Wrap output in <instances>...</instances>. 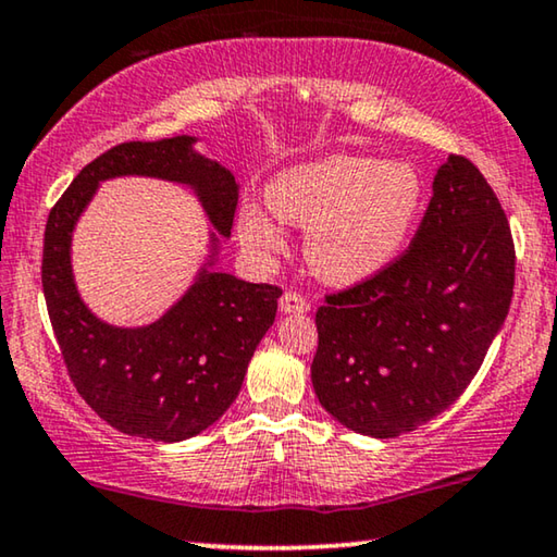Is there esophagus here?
Instances as JSON below:
<instances>
[{
  "label": "esophagus",
  "mask_w": 557,
  "mask_h": 557,
  "mask_svg": "<svg viewBox=\"0 0 557 557\" xmlns=\"http://www.w3.org/2000/svg\"><path fill=\"white\" fill-rule=\"evenodd\" d=\"M280 310L285 314H302L310 310V302L300 293H285L280 297Z\"/></svg>",
  "instance_id": "obj_1"
}]
</instances>
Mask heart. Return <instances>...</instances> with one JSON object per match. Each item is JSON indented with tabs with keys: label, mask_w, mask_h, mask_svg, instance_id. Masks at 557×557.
Returning a JSON list of instances; mask_svg holds the SVG:
<instances>
[{
	"label": "heart",
	"mask_w": 557,
	"mask_h": 557,
	"mask_svg": "<svg viewBox=\"0 0 557 557\" xmlns=\"http://www.w3.org/2000/svg\"><path fill=\"white\" fill-rule=\"evenodd\" d=\"M264 197L280 222L307 227L302 252L312 275L347 287L400 257L420 220L425 185L408 162L327 154L280 172ZM239 235L252 250L280 247L277 227L255 205L239 214Z\"/></svg>",
	"instance_id": "b5f03b06"
}]
</instances>
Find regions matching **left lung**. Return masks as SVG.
<instances>
[{
  "label": "left lung",
  "instance_id": "1",
  "mask_svg": "<svg viewBox=\"0 0 557 557\" xmlns=\"http://www.w3.org/2000/svg\"><path fill=\"white\" fill-rule=\"evenodd\" d=\"M512 285L508 218L475 164L450 154L405 255L318 307L320 405L339 425L380 440L425 425L478 375Z\"/></svg>",
  "mask_w": 557,
  "mask_h": 557
}]
</instances>
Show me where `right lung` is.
I'll return each mask as SVG.
<instances>
[{"label": "right lung", "mask_w": 557, "mask_h": 557, "mask_svg": "<svg viewBox=\"0 0 557 557\" xmlns=\"http://www.w3.org/2000/svg\"><path fill=\"white\" fill-rule=\"evenodd\" d=\"M195 137L124 143L82 170L45 230L41 287L62 358L77 393L120 433L180 443L218 422L235 403L247 364L272 327L282 289L212 270L230 237L239 185L220 162L195 152ZM157 176L196 189L215 232L213 255L188 293L145 329L107 326L81 302L71 275V232L99 181Z\"/></svg>", "instance_id": "1"}]
</instances>
